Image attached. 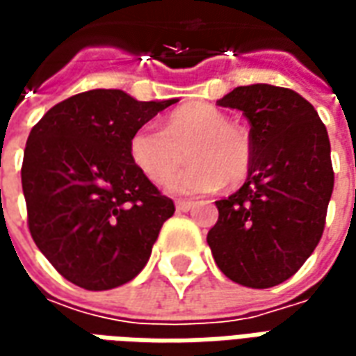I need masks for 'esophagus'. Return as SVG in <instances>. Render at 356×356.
I'll list each match as a JSON object with an SVG mask.
<instances>
[{
    "instance_id": "esophagus-1",
    "label": "esophagus",
    "mask_w": 356,
    "mask_h": 356,
    "mask_svg": "<svg viewBox=\"0 0 356 356\" xmlns=\"http://www.w3.org/2000/svg\"><path fill=\"white\" fill-rule=\"evenodd\" d=\"M175 206H177L179 211H188V209L194 206V202L193 200H177L175 202Z\"/></svg>"
}]
</instances>
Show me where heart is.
I'll return each instance as SVG.
<instances>
[{"mask_svg":"<svg viewBox=\"0 0 356 356\" xmlns=\"http://www.w3.org/2000/svg\"><path fill=\"white\" fill-rule=\"evenodd\" d=\"M186 156L193 162L168 181L175 194H204L240 185L252 170L250 133L209 102H188L163 120V129L140 125L129 137V158L152 183H163Z\"/></svg>","mask_w":356,"mask_h":356,"instance_id":"obj_1","label":"heart"}]
</instances>
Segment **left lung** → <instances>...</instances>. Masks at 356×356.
Returning a JSON list of instances; mask_svg holds the SVG:
<instances>
[{"label": "left lung", "mask_w": 356, "mask_h": 356, "mask_svg": "<svg viewBox=\"0 0 356 356\" xmlns=\"http://www.w3.org/2000/svg\"><path fill=\"white\" fill-rule=\"evenodd\" d=\"M217 104L248 118L254 160L246 183L216 202L208 244L232 282L273 288L321 242L334 191L328 131L313 104L286 88L242 86Z\"/></svg>", "instance_id": "obj_1"}]
</instances>
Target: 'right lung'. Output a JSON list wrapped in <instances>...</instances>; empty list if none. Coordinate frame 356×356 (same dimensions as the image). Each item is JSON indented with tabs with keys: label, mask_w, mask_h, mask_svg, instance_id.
<instances>
[{
	"label": "right lung",
	"mask_w": 356,
	"mask_h": 356,
	"mask_svg": "<svg viewBox=\"0 0 356 356\" xmlns=\"http://www.w3.org/2000/svg\"><path fill=\"white\" fill-rule=\"evenodd\" d=\"M120 89H93L58 102L28 135L22 193L35 246L66 280L112 290L147 265L175 211L129 158V137L171 106Z\"/></svg>",
	"instance_id": "obj_1"
}]
</instances>
